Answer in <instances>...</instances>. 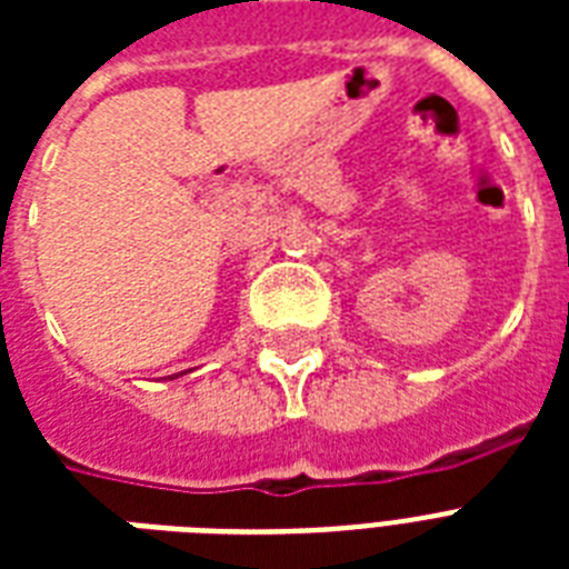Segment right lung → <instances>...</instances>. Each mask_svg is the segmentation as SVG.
<instances>
[{
	"label": "right lung",
	"mask_w": 569,
	"mask_h": 569,
	"mask_svg": "<svg viewBox=\"0 0 569 569\" xmlns=\"http://www.w3.org/2000/svg\"><path fill=\"white\" fill-rule=\"evenodd\" d=\"M173 378H180V375H171V380H173Z\"/></svg>",
	"instance_id": "right-lung-1"
}]
</instances>
